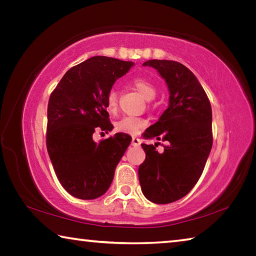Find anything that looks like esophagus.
Returning <instances> with one entry per match:
<instances>
[{"instance_id": "obj_1", "label": "esophagus", "mask_w": 256, "mask_h": 256, "mask_svg": "<svg viewBox=\"0 0 256 256\" xmlns=\"http://www.w3.org/2000/svg\"><path fill=\"white\" fill-rule=\"evenodd\" d=\"M141 144V140L138 138H136V136H133L132 138V146H138Z\"/></svg>"}]
</instances>
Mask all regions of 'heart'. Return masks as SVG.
<instances>
[{
	"mask_svg": "<svg viewBox=\"0 0 256 256\" xmlns=\"http://www.w3.org/2000/svg\"><path fill=\"white\" fill-rule=\"evenodd\" d=\"M134 86L140 92L142 96H144L146 100H151L156 97V94H157V90L151 82L146 81L144 79H141V78H138V79L134 80L133 82ZM118 94L116 90H110V94L107 96V108L110 112H115L116 108H118ZM146 122L142 118H132V116H126V118H123L120 120L118 123H116V128L118 131L126 133V134H132V136H136L138 134L142 128H144Z\"/></svg>",
	"mask_w": 256,
	"mask_h": 256,
	"instance_id": "obj_1",
	"label": "heart"
}]
</instances>
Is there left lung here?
<instances>
[{
    "mask_svg": "<svg viewBox=\"0 0 256 256\" xmlns=\"http://www.w3.org/2000/svg\"><path fill=\"white\" fill-rule=\"evenodd\" d=\"M144 66L157 70L170 92L168 107L146 130V136L168 144L162 154L157 144H141L146 160L138 167V180L149 201L167 204L185 196L204 170L212 148L211 105L196 76L183 64L151 60Z\"/></svg>",
    "mask_w": 256,
    "mask_h": 256,
    "instance_id": "1",
    "label": "left lung"
}]
</instances>
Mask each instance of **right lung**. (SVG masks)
<instances>
[{
    "label": "right lung",
    "instance_id": "right-lung-1",
    "mask_svg": "<svg viewBox=\"0 0 256 256\" xmlns=\"http://www.w3.org/2000/svg\"><path fill=\"white\" fill-rule=\"evenodd\" d=\"M134 66L94 56L71 68L52 92L47 108L46 144L60 183L72 196L94 200L104 196L132 138L116 133L97 144L98 128L112 131L107 96L115 81Z\"/></svg>",
    "mask_w": 256,
    "mask_h": 256
}]
</instances>
